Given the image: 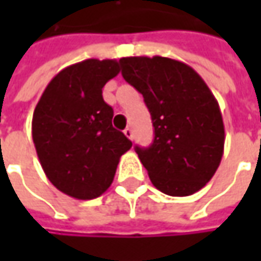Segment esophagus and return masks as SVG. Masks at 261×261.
Listing matches in <instances>:
<instances>
[{"label":"esophagus","instance_id":"obj_1","mask_svg":"<svg viewBox=\"0 0 261 261\" xmlns=\"http://www.w3.org/2000/svg\"><path fill=\"white\" fill-rule=\"evenodd\" d=\"M123 132H125V135L127 136L130 141H134V129H132V127H126Z\"/></svg>","mask_w":261,"mask_h":261}]
</instances>
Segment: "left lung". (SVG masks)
<instances>
[{"label": "left lung", "mask_w": 261, "mask_h": 261, "mask_svg": "<svg viewBox=\"0 0 261 261\" xmlns=\"http://www.w3.org/2000/svg\"><path fill=\"white\" fill-rule=\"evenodd\" d=\"M120 64L152 119V145L135 146L152 185L168 196L193 195L214 177L224 154L225 129L215 95L180 61L127 56Z\"/></svg>", "instance_id": "left-lung-1"}]
</instances>
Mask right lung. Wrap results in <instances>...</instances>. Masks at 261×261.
I'll return each instance as SVG.
<instances>
[{
    "mask_svg": "<svg viewBox=\"0 0 261 261\" xmlns=\"http://www.w3.org/2000/svg\"><path fill=\"white\" fill-rule=\"evenodd\" d=\"M116 59H87L64 68L36 105L32 135L49 181L80 200L110 187L120 156L132 142L112 125L103 87L119 74Z\"/></svg>",
    "mask_w": 261,
    "mask_h": 261,
    "instance_id": "add662e5",
    "label": "right lung"
}]
</instances>
